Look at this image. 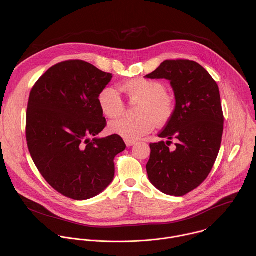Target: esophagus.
<instances>
[{
  "mask_svg": "<svg viewBox=\"0 0 256 256\" xmlns=\"http://www.w3.org/2000/svg\"><path fill=\"white\" fill-rule=\"evenodd\" d=\"M125 144H126L127 146H132L136 144V142L132 141V140H125Z\"/></svg>",
  "mask_w": 256,
  "mask_h": 256,
  "instance_id": "34e87169",
  "label": "esophagus"
}]
</instances>
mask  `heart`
<instances>
[{"label":"heart","mask_w":256,"mask_h":256,"mask_svg":"<svg viewBox=\"0 0 256 256\" xmlns=\"http://www.w3.org/2000/svg\"><path fill=\"white\" fill-rule=\"evenodd\" d=\"M132 104H139L138 119L122 118L110 122L108 131L126 140H137L150 133L156 122L166 123L174 111V100L166 94L164 84L158 80L136 78L121 84ZM98 106L104 115L110 119L120 117L125 111V104L119 92L108 86L98 94Z\"/></svg>","instance_id":"heart-1"}]
</instances>
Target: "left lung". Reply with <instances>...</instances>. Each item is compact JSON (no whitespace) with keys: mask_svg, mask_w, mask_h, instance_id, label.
<instances>
[{"mask_svg":"<svg viewBox=\"0 0 256 256\" xmlns=\"http://www.w3.org/2000/svg\"><path fill=\"white\" fill-rule=\"evenodd\" d=\"M145 78L168 80L176 102L158 134L168 141L150 144L148 176L162 193L183 196L207 178L219 154L224 130L219 86L201 65L189 60L164 61ZM174 138L177 146L170 151Z\"/></svg>","mask_w":256,"mask_h":256,"instance_id":"1","label":"left lung"}]
</instances>
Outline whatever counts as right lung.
<instances>
[{
	"label": "right lung",
	"instance_id": "add662e5",
	"mask_svg": "<svg viewBox=\"0 0 256 256\" xmlns=\"http://www.w3.org/2000/svg\"><path fill=\"white\" fill-rule=\"evenodd\" d=\"M111 78L88 62L70 60L41 76L30 94V156L44 180L74 200L102 193L113 180L115 156L126 148L118 135L96 137L106 126L98 94Z\"/></svg>",
	"mask_w": 256,
	"mask_h": 256
}]
</instances>
